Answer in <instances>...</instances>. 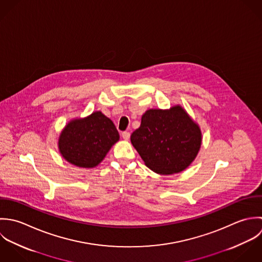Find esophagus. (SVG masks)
<instances>
[{"label": "esophagus", "instance_id": "esophagus-1", "mask_svg": "<svg viewBox=\"0 0 262 262\" xmlns=\"http://www.w3.org/2000/svg\"><path fill=\"white\" fill-rule=\"evenodd\" d=\"M121 136H122V138H123V140H125V141H127L128 139H129V137H130V134L128 133V132H123L122 134H121Z\"/></svg>", "mask_w": 262, "mask_h": 262}]
</instances>
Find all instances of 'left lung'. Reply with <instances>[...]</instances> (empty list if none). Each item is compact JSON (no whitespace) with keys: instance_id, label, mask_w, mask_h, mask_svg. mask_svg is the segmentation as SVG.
Instances as JSON below:
<instances>
[{"instance_id":"left-lung-1","label":"left lung","mask_w":262,"mask_h":262,"mask_svg":"<svg viewBox=\"0 0 262 262\" xmlns=\"http://www.w3.org/2000/svg\"><path fill=\"white\" fill-rule=\"evenodd\" d=\"M200 125L181 105L169 109H149L130 142L145 165L161 175L185 170L202 146Z\"/></svg>"}]
</instances>
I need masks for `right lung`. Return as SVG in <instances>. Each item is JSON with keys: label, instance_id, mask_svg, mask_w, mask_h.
Listing matches in <instances>:
<instances>
[{"label": "right lung", "instance_id": "1", "mask_svg": "<svg viewBox=\"0 0 262 262\" xmlns=\"http://www.w3.org/2000/svg\"><path fill=\"white\" fill-rule=\"evenodd\" d=\"M119 134L110 118L101 111L70 120L59 134L57 147L62 158L81 168L98 166Z\"/></svg>", "mask_w": 262, "mask_h": 262}]
</instances>
